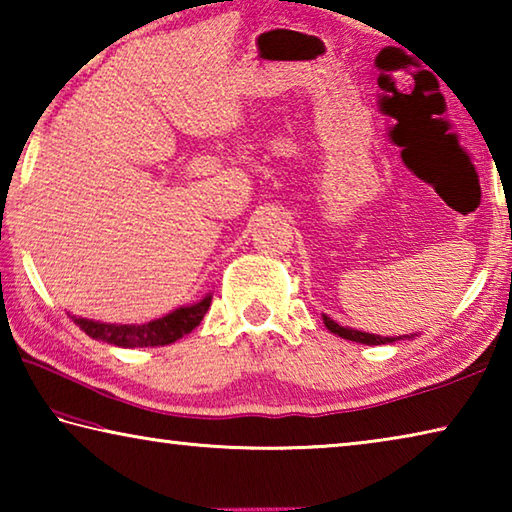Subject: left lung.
Returning a JSON list of instances; mask_svg holds the SVG:
<instances>
[{"instance_id":"obj_1","label":"left lung","mask_w":512,"mask_h":512,"mask_svg":"<svg viewBox=\"0 0 512 512\" xmlns=\"http://www.w3.org/2000/svg\"><path fill=\"white\" fill-rule=\"evenodd\" d=\"M325 320V327L329 329L332 334H339L341 339H348L354 343H366V345H381V343H393L391 336H375V334H366V332H357V329H348V327H341L339 323H334L332 318L323 316Z\"/></svg>"}]
</instances>
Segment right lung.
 <instances>
[{"instance_id": "add662e5", "label": "right lung", "mask_w": 512, "mask_h": 512, "mask_svg": "<svg viewBox=\"0 0 512 512\" xmlns=\"http://www.w3.org/2000/svg\"><path fill=\"white\" fill-rule=\"evenodd\" d=\"M212 296L203 298L192 307H180L173 314L153 320L146 325H108V323H94L88 318H74L85 334L92 339H99L103 343L119 345V348H153V345H169L173 341L183 339L185 334L201 323L203 316L210 309Z\"/></svg>"}]
</instances>
